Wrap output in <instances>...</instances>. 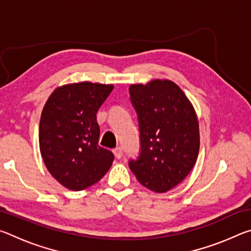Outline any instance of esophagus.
<instances>
[{
  "label": "esophagus",
  "instance_id": "obj_1",
  "mask_svg": "<svg viewBox=\"0 0 251 251\" xmlns=\"http://www.w3.org/2000/svg\"><path fill=\"white\" fill-rule=\"evenodd\" d=\"M113 152H114V155H115V157H116L117 159H120L121 157L123 156V150H122L121 147H116L115 150L113 151Z\"/></svg>",
  "mask_w": 251,
  "mask_h": 251
}]
</instances>
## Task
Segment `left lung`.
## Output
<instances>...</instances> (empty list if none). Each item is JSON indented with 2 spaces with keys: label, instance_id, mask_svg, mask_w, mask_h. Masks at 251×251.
Returning <instances> with one entry per match:
<instances>
[{
  "label": "left lung",
  "instance_id": "obj_1",
  "mask_svg": "<svg viewBox=\"0 0 251 251\" xmlns=\"http://www.w3.org/2000/svg\"><path fill=\"white\" fill-rule=\"evenodd\" d=\"M129 97L137 114L141 148L128 166L148 189L168 192L185 179L197 160L196 113L172 80L130 85Z\"/></svg>",
  "mask_w": 251,
  "mask_h": 251
}]
</instances>
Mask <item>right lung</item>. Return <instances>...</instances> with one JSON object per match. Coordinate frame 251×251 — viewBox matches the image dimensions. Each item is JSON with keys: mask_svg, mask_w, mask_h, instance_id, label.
Segmentation results:
<instances>
[{"mask_svg": "<svg viewBox=\"0 0 251 251\" xmlns=\"http://www.w3.org/2000/svg\"><path fill=\"white\" fill-rule=\"evenodd\" d=\"M113 85L82 82L55 90L43 108L39 141L46 168L59 184L83 190L108 172L114 154L99 145L96 114Z\"/></svg>", "mask_w": 251, "mask_h": 251, "instance_id": "right-lung-1", "label": "right lung"}]
</instances>
